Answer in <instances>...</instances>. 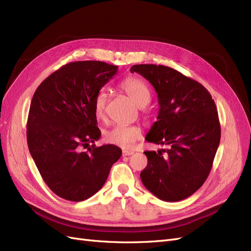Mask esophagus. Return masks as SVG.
I'll return each instance as SVG.
<instances>
[{"instance_id": "34e87169", "label": "esophagus", "mask_w": 251, "mask_h": 251, "mask_svg": "<svg viewBox=\"0 0 251 251\" xmlns=\"http://www.w3.org/2000/svg\"><path fill=\"white\" fill-rule=\"evenodd\" d=\"M133 154H134V151H127V150L123 151V156H131Z\"/></svg>"}]
</instances>
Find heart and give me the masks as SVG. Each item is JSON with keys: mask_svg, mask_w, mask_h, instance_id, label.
I'll return each instance as SVG.
<instances>
[{"mask_svg": "<svg viewBox=\"0 0 251 251\" xmlns=\"http://www.w3.org/2000/svg\"><path fill=\"white\" fill-rule=\"evenodd\" d=\"M120 88L123 89L126 95L131 100L142 108L151 100V91L148 85L137 77L128 76L125 78L120 83ZM108 96L104 91H100L95 96L93 102L94 113L98 119H103L105 115V105H107ZM141 137L140 127L136 126H114L104 132L103 139L107 143L114 144L123 149H130L134 143Z\"/></svg>", "mask_w": 251, "mask_h": 251, "instance_id": "1", "label": "heart"}]
</instances>
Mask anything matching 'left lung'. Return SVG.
<instances>
[{"label":"left lung","mask_w":251,"mask_h":251,"mask_svg":"<svg viewBox=\"0 0 251 251\" xmlns=\"http://www.w3.org/2000/svg\"><path fill=\"white\" fill-rule=\"evenodd\" d=\"M155 88L160 108L146 140L169 146L144 151L143 185L163 201L192 196L207 179L221 138L216 103L200 82L162 65H134Z\"/></svg>","instance_id":"left-lung-1"}]
</instances>
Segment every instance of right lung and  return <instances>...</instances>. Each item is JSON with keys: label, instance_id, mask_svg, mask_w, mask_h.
Wrapping results in <instances>:
<instances>
[{"label": "right lung", "instance_id": "1", "mask_svg": "<svg viewBox=\"0 0 251 251\" xmlns=\"http://www.w3.org/2000/svg\"><path fill=\"white\" fill-rule=\"evenodd\" d=\"M117 68L98 60L66 64L32 97L28 149L45 183L65 200L79 202L96 194L123 153L113 144L81 151L100 137L93 102Z\"/></svg>", "mask_w": 251, "mask_h": 251}]
</instances>
